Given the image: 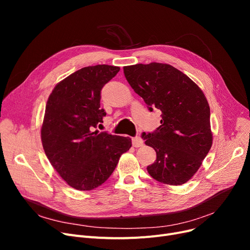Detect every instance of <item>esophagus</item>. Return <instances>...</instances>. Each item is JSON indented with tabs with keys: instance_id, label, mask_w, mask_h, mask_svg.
<instances>
[{
	"instance_id": "1",
	"label": "esophagus",
	"mask_w": 250,
	"mask_h": 250,
	"mask_svg": "<svg viewBox=\"0 0 250 250\" xmlns=\"http://www.w3.org/2000/svg\"><path fill=\"white\" fill-rule=\"evenodd\" d=\"M132 142H133V146L136 147V148L142 147L143 144H144V141H143L140 137H135V138H133Z\"/></svg>"
}]
</instances>
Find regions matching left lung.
<instances>
[{
	"mask_svg": "<svg viewBox=\"0 0 250 250\" xmlns=\"http://www.w3.org/2000/svg\"><path fill=\"white\" fill-rule=\"evenodd\" d=\"M124 73L149 110L161 111V125L142 134L157 154L156 161L147 167L149 174L164 185H183L198 171L212 147L205 94L186 74L167 63L126 65Z\"/></svg>",
	"mask_w": 250,
	"mask_h": 250,
	"instance_id": "8db88e82",
	"label": "left lung"
}]
</instances>
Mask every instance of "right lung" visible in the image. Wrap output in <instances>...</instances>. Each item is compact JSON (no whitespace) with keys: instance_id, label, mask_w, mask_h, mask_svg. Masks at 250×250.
Returning <instances> with one entry per match:
<instances>
[{"instance_id":"1","label":"right lung","mask_w":250,"mask_h":250,"mask_svg":"<svg viewBox=\"0 0 250 250\" xmlns=\"http://www.w3.org/2000/svg\"><path fill=\"white\" fill-rule=\"evenodd\" d=\"M118 72L108 64L82 68L61 81L46 102L43 150L60 176L78 190L101 186L132 147L127 137L94 130L106 115L100 108L101 89Z\"/></svg>"}]
</instances>
